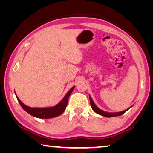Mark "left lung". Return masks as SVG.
<instances>
[{"label":"left lung","mask_w":153,"mask_h":153,"mask_svg":"<svg viewBox=\"0 0 153 153\" xmlns=\"http://www.w3.org/2000/svg\"><path fill=\"white\" fill-rule=\"evenodd\" d=\"M90 105H91V107L92 108V109L94 111V112L98 113V115H100L102 116H104V117H116V116H120L123 115V113H125L127 111H128L129 108H127L125 111H121V112H118V113H107V112H105L102 110H100L99 108H98L96 105L94 104V102H93V100L92 99L91 97L90 96Z\"/></svg>","instance_id":"left-lung-1"}]
</instances>
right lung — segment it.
Wrapping results in <instances>:
<instances>
[{"mask_svg":"<svg viewBox=\"0 0 153 153\" xmlns=\"http://www.w3.org/2000/svg\"><path fill=\"white\" fill-rule=\"evenodd\" d=\"M74 87H72L69 90L68 92L67 93L66 95L65 96L64 98L62 99L61 101L56 105L55 107H48V108H32L30 107H27L25 105H24L21 100L19 98L17 97L18 101H19V104L24 110L26 111L27 113L30 115L33 116V117L40 118V119H49V118H53L57 116L61 115L63 113L67 105V102H68L69 97L71 94L72 91L74 88Z\"/></svg>","mask_w":153,"mask_h":153,"instance_id":"right-lung-1","label":"right lung"}]
</instances>
